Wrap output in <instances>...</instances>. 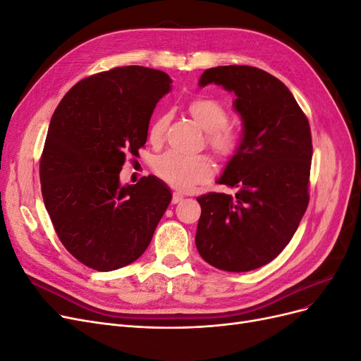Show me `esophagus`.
Segmentation results:
<instances>
[{
	"label": "esophagus",
	"mask_w": 361,
	"mask_h": 361,
	"mask_svg": "<svg viewBox=\"0 0 361 361\" xmlns=\"http://www.w3.org/2000/svg\"><path fill=\"white\" fill-rule=\"evenodd\" d=\"M182 199H183V195H182L180 192H173V197H171V203H173V204H176V203L182 202Z\"/></svg>",
	"instance_id": "esophagus-1"
}]
</instances>
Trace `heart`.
Masks as SVG:
<instances>
[{"mask_svg":"<svg viewBox=\"0 0 361 361\" xmlns=\"http://www.w3.org/2000/svg\"><path fill=\"white\" fill-rule=\"evenodd\" d=\"M188 113L206 133V143L216 157L231 159L238 154L243 141L241 133L235 126L227 125L228 113L220 102L197 97L188 104ZM169 122L170 114H161L154 120L149 129L150 141L159 143ZM154 171L174 190L190 191L195 185L209 180L215 169L211 158L206 155L185 157L176 152H166L155 158Z\"/></svg>","mask_w":361,"mask_h":361,"instance_id":"heart-1","label":"heart"}]
</instances>
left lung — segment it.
I'll return each mask as SVG.
<instances>
[{
    "label": "left lung",
    "mask_w": 361,
    "mask_h": 361,
    "mask_svg": "<svg viewBox=\"0 0 361 361\" xmlns=\"http://www.w3.org/2000/svg\"><path fill=\"white\" fill-rule=\"evenodd\" d=\"M233 92L243 141L216 182L233 194L197 197L202 215L195 245L207 264L245 272L276 259L297 232L309 204L312 134L288 87L251 66H218L199 85Z\"/></svg>",
    "instance_id": "8db88e82"
}]
</instances>
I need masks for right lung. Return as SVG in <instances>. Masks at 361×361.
<instances>
[{
    "label": "right lung",
    "instance_id": "1",
    "mask_svg": "<svg viewBox=\"0 0 361 361\" xmlns=\"http://www.w3.org/2000/svg\"><path fill=\"white\" fill-rule=\"evenodd\" d=\"M166 72L123 66L76 82L52 114L40 158L45 207L61 244L85 267L113 271L149 247L171 202L157 176L120 185L126 155L146 145Z\"/></svg>",
    "mask_w": 361,
    "mask_h": 361
}]
</instances>
